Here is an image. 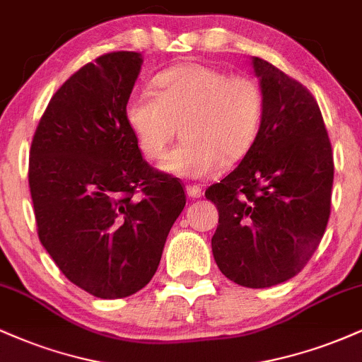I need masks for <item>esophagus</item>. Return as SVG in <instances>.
<instances>
[{
    "label": "esophagus",
    "mask_w": 362,
    "mask_h": 362,
    "mask_svg": "<svg viewBox=\"0 0 362 362\" xmlns=\"http://www.w3.org/2000/svg\"><path fill=\"white\" fill-rule=\"evenodd\" d=\"M185 194L189 199H199V197H202V189L199 185H187Z\"/></svg>",
    "instance_id": "obj_1"
}]
</instances>
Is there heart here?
I'll use <instances>...</instances> for the list:
<instances>
[{"label": "heart", "mask_w": 362, "mask_h": 362, "mask_svg": "<svg viewBox=\"0 0 362 362\" xmlns=\"http://www.w3.org/2000/svg\"><path fill=\"white\" fill-rule=\"evenodd\" d=\"M155 93L127 98L124 119L144 156L167 151L177 126L182 141L160 168L168 175L206 178L247 155L264 115V93L248 76L202 62H184L155 78Z\"/></svg>", "instance_id": "1"}]
</instances>
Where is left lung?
Returning <instances> with one entry per match:
<instances>
[{
  "mask_svg": "<svg viewBox=\"0 0 362 362\" xmlns=\"http://www.w3.org/2000/svg\"><path fill=\"white\" fill-rule=\"evenodd\" d=\"M252 68L264 93L259 132L206 197L219 213L211 240L219 271L260 289L296 276L317 250L330 216L334 155L313 95L260 57Z\"/></svg>",
  "mask_w": 362,
  "mask_h": 362,
  "instance_id": "obj_1",
  "label": "left lung"
}]
</instances>
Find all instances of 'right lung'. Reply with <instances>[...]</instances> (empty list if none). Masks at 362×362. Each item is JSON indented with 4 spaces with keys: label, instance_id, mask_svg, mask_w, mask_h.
<instances>
[{
    "label": "right lung",
    "instance_id": "obj_1",
    "mask_svg": "<svg viewBox=\"0 0 362 362\" xmlns=\"http://www.w3.org/2000/svg\"><path fill=\"white\" fill-rule=\"evenodd\" d=\"M141 64L139 52L120 51L83 66L54 93L30 148L40 243L73 284L103 300L151 281L185 206L180 182L143 160L124 119Z\"/></svg>",
    "mask_w": 362,
    "mask_h": 362
}]
</instances>
